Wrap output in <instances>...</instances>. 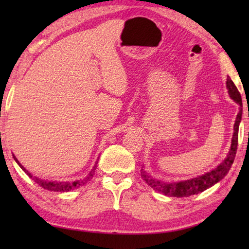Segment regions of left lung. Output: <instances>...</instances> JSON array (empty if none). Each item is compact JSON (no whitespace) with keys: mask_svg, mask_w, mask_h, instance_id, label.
I'll list each match as a JSON object with an SVG mask.
<instances>
[{"mask_svg":"<svg viewBox=\"0 0 249 249\" xmlns=\"http://www.w3.org/2000/svg\"><path fill=\"white\" fill-rule=\"evenodd\" d=\"M227 89H229V93L231 98L233 99L236 103L241 105L239 112L237 116H236L235 124H234V133L233 138H231V145L230 153L227 155L224 161H223L220 166H217L215 169L212 171L206 172L205 175L197 177V178H193L190 180H185L182 182H175V183H166L162 181H157L154 178H151L144 171V169L141 170V176L145 182L150 185L155 191H158L160 193H163L165 196H177V197H183V196H190L193 195H197L202 191L206 190L213 184H215L218 181L222 180L227 175V172L231 169V165H233L236 151H237V144H238V127L239 123L242 120V96L239 93L237 88L231 81L230 78H227L226 82Z\"/></svg>","mask_w":249,"mask_h":249,"instance_id":"1","label":"left lung"}]
</instances>
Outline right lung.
Instances as JSON below:
<instances>
[{
	"instance_id": "1",
	"label": "right lung",
	"mask_w": 249,
	"mask_h": 249,
	"mask_svg": "<svg viewBox=\"0 0 249 249\" xmlns=\"http://www.w3.org/2000/svg\"><path fill=\"white\" fill-rule=\"evenodd\" d=\"M14 159H15V161L18 163L19 167L22 168V169L25 171V174H26L29 177V178H32L34 181H35L37 184L40 185L41 188H44V189H46V190H49V191H58V192L70 191V190H72V189H74V188H78L79 185H82V184H84L86 182H88V181H89L90 179H92V177H93V175H94V170H95V168H96V166H94V168H93V169H92V171L90 172L89 176H88L87 178H84L81 181H74V182H57V181L40 180L38 178H36V177H33V175L31 174V172H28L22 165H20L18 160L15 158V156H14Z\"/></svg>"
}]
</instances>
